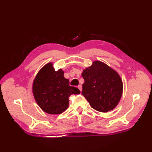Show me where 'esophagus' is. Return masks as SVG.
Here are the masks:
<instances>
[{"mask_svg": "<svg viewBox=\"0 0 152 152\" xmlns=\"http://www.w3.org/2000/svg\"><path fill=\"white\" fill-rule=\"evenodd\" d=\"M78 88L79 89V90H80V91H82V87L81 85H79V86H78Z\"/></svg>", "mask_w": 152, "mask_h": 152, "instance_id": "34e87169", "label": "esophagus"}]
</instances>
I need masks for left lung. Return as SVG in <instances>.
I'll return each instance as SVG.
<instances>
[{
  "label": "left lung",
  "mask_w": 152,
  "mask_h": 152,
  "mask_svg": "<svg viewBox=\"0 0 152 152\" xmlns=\"http://www.w3.org/2000/svg\"><path fill=\"white\" fill-rule=\"evenodd\" d=\"M84 83L82 94L91 107L100 112H107L115 108L121 99L123 83L118 73L107 64L94 61L82 73Z\"/></svg>",
  "instance_id": "obj_1"
}]
</instances>
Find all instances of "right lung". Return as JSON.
<instances>
[{
	"instance_id": "add662e5",
	"label": "right lung",
	"mask_w": 152,
	"mask_h": 152,
	"mask_svg": "<svg viewBox=\"0 0 152 152\" xmlns=\"http://www.w3.org/2000/svg\"><path fill=\"white\" fill-rule=\"evenodd\" d=\"M32 92L39 107L51 115L65 112L69 106L70 96L80 93L79 89L70 86L62 69L55 71L51 62L37 73L32 84Z\"/></svg>"
}]
</instances>
